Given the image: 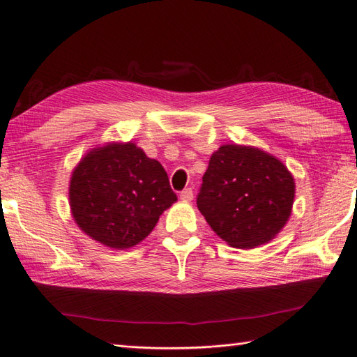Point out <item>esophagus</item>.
Masks as SVG:
<instances>
[{
  "label": "esophagus",
  "mask_w": 357,
  "mask_h": 357,
  "mask_svg": "<svg viewBox=\"0 0 357 357\" xmlns=\"http://www.w3.org/2000/svg\"><path fill=\"white\" fill-rule=\"evenodd\" d=\"M179 198L183 201H192L193 199V190L190 189V187H187V189H184L183 192L179 193Z\"/></svg>",
  "instance_id": "34e87169"
}]
</instances>
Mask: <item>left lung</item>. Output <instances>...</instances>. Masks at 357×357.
Wrapping results in <instances>:
<instances>
[{
  "instance_id": "8db88e82",
  "label": "left lung",
  "mask_w": 357,
  "mask_h": 357,
  "mask_svg": "<svg viewBox=\"0 0 357 357\" xmlns=\"http://www.w3.org/2000/svg\"><path fill=\"white\" fill-rule=\"evenodd\" d=\"M294 197V178L281 160L257 148L223 145L209 160L197 206L225 242L255 248L284 228Z\"/></svg>"
}]
</instances>
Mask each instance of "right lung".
Wrapping results in <instances>:
<instances>
[{
    "instance_id": "add662e5",
    "label": "right lung",
    "mask_w": 357,
    "mask_h": 357,
    "mask_svg": "<svg viewBox=\"0 0 357 357\" xmlns=\"http://www.w3.org/2000/svg\"><path fill=\"white\" fill-rule=\"evenodd\" d=\"M176 199L164 167L131 142L90 151L70 181V206L77 226L93 241L116 250L144 241Z\"/></svg>"
}]
</instances>
